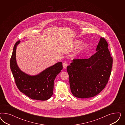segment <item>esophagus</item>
Listing matches in <instances>:
<instances>
[{"instance_id": "34e87169", "label": "esophagus", "mask_w": 125, "mask_h": 125, "mask_svg": "<svg viewBox=\"0 0 125 125\" xmlns=\"http://www.w3.org/2000/svg\"><path fill=\"white\" fill-rule=\"evenodd\" d=\"M67 65H68V64H67V63L66 62H64V63H63V68H64V69H66V67H67Z\"/></svg>"}]
</instances>
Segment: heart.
<instances>
[{
  "label": "heart",
  "instance_id": "b5f03b06",
  "mask_svg": "<svg viewBox=\"0 0 125 125\" xmlns=\"http://www.w3.org/2000/svg\"><path fill=\"white\" fill-rule=\"evenodd\" d=\"M80 43V41L79 40L74 41V42H72V45L71 46V49L76 48L79 45ZM87 47H88V45H87V43H86V42L82 43V44H81L79 46L78 49L76 50V53L77 54H80L81 53H83L84 51H85L87 49Z\"/></svg>",
  "mask_w": 125,
  "mask_h": 125
}]
</instances>
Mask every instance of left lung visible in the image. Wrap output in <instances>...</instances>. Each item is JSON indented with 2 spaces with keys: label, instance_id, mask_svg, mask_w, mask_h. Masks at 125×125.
Masks as SVG:
<instances>
[{
  "label": "left lung",
  "instance_id": "1",
  "mask_svg": "<svg viewBox=\"0 0 125 125\" xmlns=\"http://www.w3.org/2000/svg\"><path fill=\"white\" fill-rule=\"evenodd\" d=\"M108 47L105 38H101L96 53L89 59H74L67 66L71 90L75 97H93L105 87L113 63Z\"/></svg>",
  "mask_w": 125,
  "mask_h": 125
}]
</instances>
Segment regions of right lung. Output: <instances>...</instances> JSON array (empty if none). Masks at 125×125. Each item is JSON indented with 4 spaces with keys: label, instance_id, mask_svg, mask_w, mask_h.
<instances>
[{
    "label": "right lung",
    "instance_id": "add662e5",
    "mask_svg": "<svg viewBox=\"0 0 125 125\" xmlns=\"http://www.w3.org/2000/svg\"><path fill=\"white\" fill-rule=\"evenodd\" d=\"M20 42L15 43L10 60V66L15 84L19 90L32 99L46 100L53 94L54 81L63 69L62 63L58 62L36 76H30L22 72L16 61V47Z\"/></svg>",
    "mask_w": 125,
    "mask_h": 125
}]
</instances>
